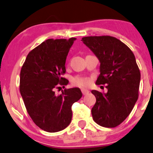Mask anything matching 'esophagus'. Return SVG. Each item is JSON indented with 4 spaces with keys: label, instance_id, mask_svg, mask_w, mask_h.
Wrapping results in <instances>:
<instances>
[{
    "label": "esophagus",
    "instance_id": "34e87169",
    "mask_svg": "<svg viewBox=\"0 0 153 153\" xmlns=\"http://www.w3.org/2000/svg\"><path fill=\"white\" fill-rule=\"evenodd\" d=\"M81 91H82V94H83V95H86L88 94H89V92H90V91L88 90V89H85V88L81 89Z\"/></svg>",
    "mask_w": 153,
    "mask_h": 153
}]
</instances>
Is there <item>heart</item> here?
<instances>
[{
  "label": "heart",
  "instance_id": "b5f03b06",
  "mask_svg": "<svg viewBox=\"0 0 153 153\" xmlns=\"http://www.w3.org/2000/svg\"><path fill=\"white\" fill-rule=\"evenodd\" d=\"M90 80L84 77H76L73 79V83L78 87H86L90 85Z\"/></svg>",
  "mask_w": 153,
  "mask_h": 153
}]
</instances>
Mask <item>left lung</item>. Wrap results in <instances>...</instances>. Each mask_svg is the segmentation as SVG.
Instances as JSON below:
<instances>
[{
  "label": "left lung",
  "mask_w": 153,
  "mask_h": 153,
  "mask_svg": "<svg viewBox=\"0 0 153 153\" xmlns=\"http://www.w3.org/2000/svg\"><path fill=\"white\" fill-rule=\"evenodd\" d=\"M81 41L100 62L96 85H107L102 94L93 90L96 101L91 110L94 122L104 127H115L125 120L138 99L140 72L130 49L110 36H86Z\"/></svg>",
  "instance_id": "8db88e82"
}]
</instances>
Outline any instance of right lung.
<instances>
[{
	"label": "right lung",
	"mask_w": 153,
	"mask_h": 153,
	"mask_svg": "<svg viewBox=\"0 0 153 153\" xmlns=\"http://www.w3.org/2000/svg\"><path fill=\"white\" fill-rule=\"evenodd\" d=\"M75 38L45 40L28 54L20 73V93L31 119L48 132L61 131L71 124V106L82 97L79 88L54 89L68 85L62 75L65 61Z\"/></svg>",
	"instance_id": "right-lung-1"
}]
</instances>
